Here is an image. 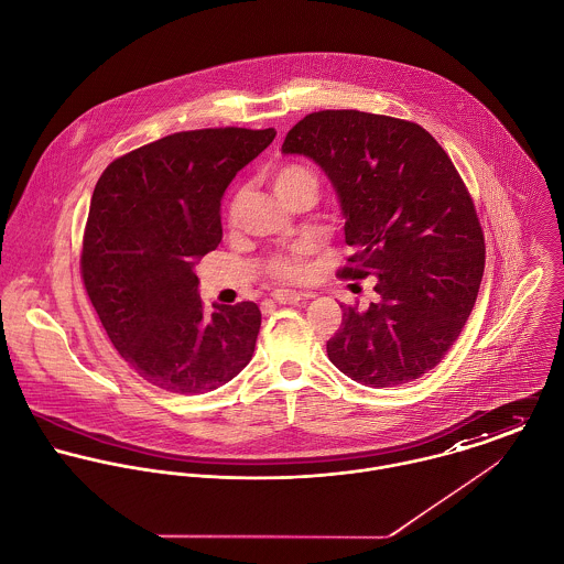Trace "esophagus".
I'll list each match as a JSON object with an SVG mask.
<instances>
[{
  "mask_svg": "<svg viewBox=\"0 0 564 564\" xmlns=\"http://www.w3.org/2000/svg\"><path fill=\"white\" fill-rule=\"evenodd\" d=\"M315 293L311 291H291V289H278L273 291V300L280 304H297L300 300H311Z\"/></svg>",
  "mask_w": 564,
  "mask_h": 564,
  "instance_id": "obj_1",
  "label": "esophagus"
}]
</instances>
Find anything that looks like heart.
<instances>
[{
	"mask_svg": "<svg viewBox=\"0 0 564 564\" xmlns=\"http://www.w3.org/2000/svg\"><path fill=\"white\" fill-rule=\"evenodd\" d=\"M271 186H273V193L289 206L291 202H295L300 197L315 199V195H317V175L311 166H306L302 162H286V164H280L278 169H273ZM242 199H245L242 191H239L232 197V204H230V221L232 224H237V219H239ZM306 251H308V245H302L293 256H284V258L273 260L271 273L275 278L289 280V282L304 280L306 278V264H304L302 256Z\"/></svg>",
	"mask_w": 564,
	"mask_h": 564,
	"instance_id": "heart-1",
	"label": "heart"
}]
</instances>
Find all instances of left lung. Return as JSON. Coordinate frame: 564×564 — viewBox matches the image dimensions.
Here are the masks:
<instances>
[{"label": "left lung", "instance_id": "1", "mask_svg": "<svg viewBox=\"0 0 564 564\" xmlns=\"http://www.w3.org/2000/svg\"><path fill=\"white\" fill-rule=\"evenodd\" d=\"M282 154L319 164L336 193L354 249L340 275L376 278V302L343 306L327 358L373 389L421 378L463 332L482 282V228L456 166L421 126L360 110L306 115Z\"/></svg>", "mask_w": 564, "mask_h": 564}]
</instances>
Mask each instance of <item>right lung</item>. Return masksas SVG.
Listing matches in <instances>:
<instances>
[{"instance_id": "obj_1", "label": "right lung", "mask_w": 564, "mask_h": 564, "mask_svg": "<svg viewBox=\"0 0 564 564\" xmlns=\"http://www.w3.org/2000/svg\"><path fill=\"white\" fill-rule=\"evenodd\" d=\"M275 130L177 132L106 166L82 242V278L121 358L171 393H208L253 356V302L199 300L195 264L221 242V199Z\"/></svg>"}]
</instances>
